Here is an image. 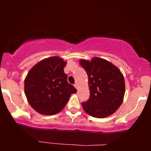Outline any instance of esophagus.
<instances>
[{"label":"esophagus","mask_w":151,"mask_h":151,"mask_svg":"<svg viewBox=\"0 0 151 151\" xmlns=\"http://www.w3.org/2000/svg\"><path fill=\"white\" fill-rule=\"evenodd\" d=\"M74 86H75V88H77V89H78V86L77 83H76L75 84H74Z\"/></svg>","instance_id":"esophagus-1"}]
</instances>
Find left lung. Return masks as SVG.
Instances as JSON below:
<instances>
[{"mask_svg": "<svg viewBox=\"0 0 151 151\" xmlns=\"http://www.w3.org/2000/svg\"><path fill=\"white\" fill-rule=\"evenodd\" d=\"M80 65L88 76L90 97L82 102L84 111L91 116L104 118L112 115L123 102L124 78L110 62L95 57L91 61L81 60Z\"/></svg>", "mask_w": 151, "mask_h": 151, "instance_id": "1", "label": "left lung"}]
</instances>
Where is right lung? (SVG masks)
Listing matches in <instances>:
<instances>
[{
  "label": "right lung",
  "mask_w": 151,
  "mask_h": 151,
  "mask_svg": "<svg viewBox=\"0 0 151 151\" xmlns=\"http://www.w3.org/2000/svg\"><path fill=\"white\" fill-rule=\"evenodd\" d=\"M66 61L58 56L37 63L24 80V93L30 106L42 115H52L64 109L76 88L67 82Z\"/></svg>",
  "instance_id": "right-lung-1"
}]
</instances>
